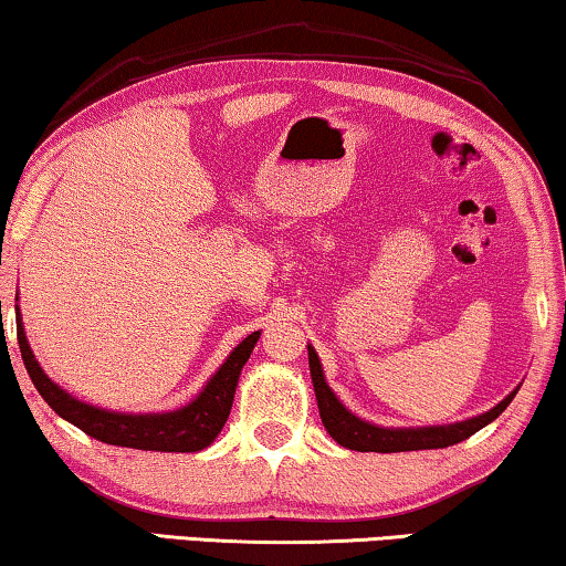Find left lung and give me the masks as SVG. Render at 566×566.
I'll return each instance as SVG.
<instances>
[{
	"label": "left lung",
	"mask_w": 566,
	"mask_h": 566,
	"mask_svg": "<svg viewBox=\"0 0 566 566\" xmlns=\"http://www.w3.org/2000/svg\"><path fill=\"white\" fill-rule=\"evenodd\" d=\"M307 361H310V377H313L315 387V400L317 410H321V420L325 431L331 433L333 441H338L344 449L352 451H377V453H395V451H420V449H446V446H453L459 441L474 436L480 428L492 423L500 412H503L507 405L513 402L515 392H518L521 385L513 389L505 400H500L495 408L488 412H480V416L459 420V423L449 426H420V428H387L369 423L359 416H354L352 410L346 408L344 402L338 400L336 392L328 387L323 374L321 356L313 346L307 344Z\"/></svg>",
	"instance_id": "8db88e82"
}]
</instances>
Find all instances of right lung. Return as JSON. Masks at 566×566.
I'll return each mask as SVG.
<instances>
[{
  "instance_id": "right-lung-1",
  "label": "right lung",
  "mask_w": 566,
  "mask_h": 566,
  "mask_svg": "<svg viewBox=\"0 0 566 566\" xmlns=\"http://www.w3.org/2000/svg\"><path fill=\"white\" fill-rule=\"evenodd\" d=\"M14 310H18V344L22 361H25L30 379H33L43 400L63 420L82 428L92 439L140 451H202L218 439L230 416V408H233L238 377H241V369L249 361L253 346L261 336V331H253L249 338H243L228 354V359L220 364V369L205 381L200 392L181 408L161 412H120L78 400V397L55 385L43 371V366L38 364L33 348L28 344L20 307Z\"/></svg>"
}]
</instances>
